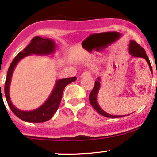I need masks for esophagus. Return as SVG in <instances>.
<instances>
[{"mask_svg":"<svg viewBox=\"0 0 157 157\" xmlns=\"http://www.w3.org/2000/svg\"><path fill=\"white\" fill-rule=\"evenodd\" d=\"M91 75V72H89V71H85L81 75V78H84V77H89Z\"/></svg>","mask_w":157,"mask_h":157,"instance_id":"34e87169","label":"esophagus"}]
</instances>
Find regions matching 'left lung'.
Instances as JSON below:
<instances>
[{
  "mask_svg": "<svg viewBox=\"0 0 157 157\" xmlns=\"http://www.w3.org/2000/svg\"><path fill=\"white\" fill-rule=\"evenodd\" d=\"M129 54L132 55L133 57H141L144 59H146V61L147 62L148 65H149L150 69H151L152 72V67L151 62L149 60V58H148L147 55L146 54V51H144L142 47H140L136 41H133V40H131L130 43H129ZM100 88H101V78L100 77H98V80L95 81L94 87L93 90L90 92L89 95V101L91 106H93L94 109L97 111L98 113H99L100 114L102 115L103 116H106L108 118H120L122 116H116V115H111L105 112L104 110H103L101 108V106H99V104L98 103V94ZM130 115V114H128Z\"/></svg>",
  "mask_w": 157,
  "mask_h": 157,
  "instance_id": "obj_1",
  "label": "left lung"
}]
</instances>
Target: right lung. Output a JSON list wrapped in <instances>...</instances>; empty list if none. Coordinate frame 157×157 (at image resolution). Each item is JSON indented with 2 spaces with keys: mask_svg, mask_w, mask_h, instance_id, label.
Here are the masks:
<instances>
[{
  "mask_svg": "<svg viewBox=\"0 0 157 157\" xmlns=\"http://www.w3.org/2000/svg\"><path fill=\"white\" fill-rule=\"evenodd\" d=\"M56 51V44L50 38H44L39 36L35 37L31 40V42L22 51L17 55L13 60L10 65L6 75L4 93L6 100L7 101L10 108L17 117L22 120L28 122H44L49 120L52 118L54 114L56 112L60 103L63 92L64 88L69 84L76 80V77L65 78L56 80L54 88L51 92V95L46 101L38 109L31 111H23L17 109L11 102L10 98V85L11 78L13 72L17 63L25 56L31 54L36 55H50L54 54Z\"/></svg>",
  "mask_w": 157,
  "mask_h": 157,
  "instance_id": "1",
  "label": "right lung"
}]
</instances>
